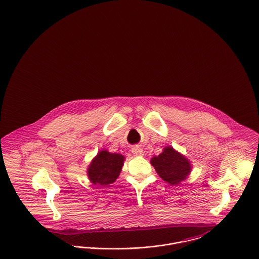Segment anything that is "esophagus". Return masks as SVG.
I'll list each match as a JSON object with an SVG mask.
<instances>
[{"label":"esophagus","instance_id":"obj_1","mask_svg":"<svg viewBox=\"0 0 259 259\" xmlns=\"http://www.w3.org/2000/svg\"><path fill=\"white\" fill-rule=\"evenodd\" d=\"M132 152H133V153H134L136 156L143 155V151H142V149H141L140 147H138V146H135V147H133V148H132Z\"/></svg>","mask_w":259,"mask_h":259}]
</instances>
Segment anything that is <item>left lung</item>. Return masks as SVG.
I'll return each instance as SVG.
<instances>
[{"label":"left lung","mask_w":259,"mask_h":259,"mask_svg":"<svg viewBox=\"0 0 259 259\" xmlns=\"http://www.w3.org/2000/svg\"><path fill=\"white\" fill-rule=\"evenodd\" d=\"M151 164L160 178L170 185L180 184L190 172L189 160L172 147H166L160 155L153 157Z\"/></svg>","instance_id":"1"}]
</instances>
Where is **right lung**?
Here are the masks:
<instances>
[{
	"mask_svg": "<svg viewBox=\"0 0 259 259\" xmlns=\"http://www.w3.org/2000/svg\"><path fill=\"white\" fill-rule=\"evenodd\" d=\"M124 157L121 154L100 151L88 168L90 181L97 186L113 184L119 177Z\"/></svg>",
	"mask_w": 259,
	"mask_h": 259,
	"instance_id": "right-lung-1",
	"label": "right lung"
}]
</instances>
